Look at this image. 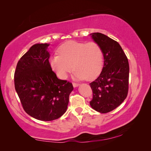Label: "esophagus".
Wrapping results in <instances>:
<instances>
[{
	"label": "esophagus",
	"mask_w": 151,
	"mask_h": 151,
	"mask_svg": "<svg viewBox=\"0 0 151 151\" xmlns=\"http://www.w3.org/2000/svg\"><path fill=\"white\" fill-rule=\"evenodd\" d=\"M72 85H73V86L74 87V88H77V87H78L79 86H80V84H79L75 83H72Z\"/></svg>",
	"instance_id": "esophagus-1"
}]
</instances>
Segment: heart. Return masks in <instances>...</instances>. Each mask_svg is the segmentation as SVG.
Wrapping results in <instances>:
<instances>
[{
    "label": "heart",
    "mask_w": 151,
    "mask_h": 151,
    "mask_svg": "<svg viewBox=\"0 0 151 151\" xmlns=\"http://www.w3.org/2000/svg\"><path fill=\"white\" fill-rule=\"evenodd\" d=\"M58 54L50 58V64L62 79L67 78L73 68L75 69L74 77L77 80L94 79L102 70L103 53L96 42L70 41L62 45Z\"/></svg>",
    "instance_id": "1"
}]
</instances>
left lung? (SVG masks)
<instances>
[{"label":"left lung","mask_w":151,"mask_h":151,"mask_svg":"<svg viewBox=\"0 0 151 151\" xmlns=\"http://www.w3.org/2000/svg\"><path fill=\"white\" fill-rule=\"evenodd\" d=\"M101 47L104 66L98 78L90 83L93 99L90 105L94 110L106 113L116 108L127 96L129 64L120 44L100 33L90 35Z\"/></svg>","instance_id":"8db88e82"}]
</instances>
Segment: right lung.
<instances>
[{"label":"right lung","mask_w":151,"mask_h":151,"mask_svg":"<svg viewBox=\"0 0 151 151\" xmlns=\"http://www.w3.org/2000/svg\"><path fill=\"white\" fill-rule=\"evenodd\" d=\"M48 43L32 46L17 62L14 86L24 111L33 118L52 121L67 109L72 83L57 78L49 63Z\"/></svg>","instance_id":"add662e5"}]
</instances>
